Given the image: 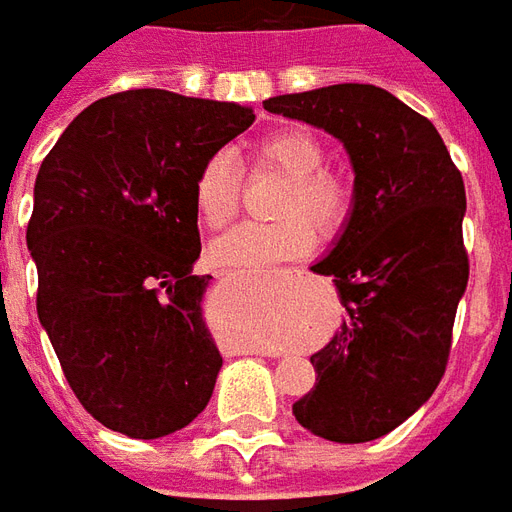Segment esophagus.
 Wrapping results in <instances>:
<instances>
[{"label":"esophagus","instance_id":"esophagus-1","mask_svg":"<svg viewBox=\"0 0 512 512\" xmlns=\"http://www.w3.org/2000/svg\"><path fill=\"white\" fill-rule=\"evenodd\" d=\"M301 274H304V268H287V271H282V276H301Z\"/></svg>","mask_w":512,"mask_h":512}]
</instances>
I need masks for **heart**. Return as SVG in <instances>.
Segmentation results:
<instances>
[{
  "label": "heart",
  "mask_w": 512,
  "mask_h": 512,
  "mask_svg": "<svg viewBox=\"0 0 512 512\" xmlns=\"http://www.w3.org/2000/svg\"><path fill=\"white\" fill-rule=\"evenodd\" d=\"M255 162L287 176L276 214L282 222H246L211 244L214 263L227 268H266L304 257L314 246V227L333 233L352 208L350 181L323 168L325 146L306 130H276L255 143ZM203 225L222 230L241 206V173L227 151L211 154L192 184Z\"/></svg>",
  "instance_id": "b5f03b06"
}]
</instances>
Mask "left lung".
<instances>
[{
  "label": "left lung",
  "instance_id": "obj_1",
  "mask_svg": "<svg viewBox=\"0 0 512 512\" xmlns=\"http://www.w3.org/2000/svg\"><path fill=\"white\" fill-rule=\"evenodd\" d=\"M263 105L333 135L355 173L350 214L312 266L333 276L347 317L309 358L317 382L293 415L331 442H372L415 415L445 374L469 279L464 181L437 127L380 86L336 83Z\"/></svg>",
  "mask_w": 512,
  "mask_h": 512
}]
</instances>
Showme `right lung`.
<instances>
[{"instance_id": "1", "label": "right lung", "mask_w": 512, "mask_h": 512, "mask_svg": "<svg viewBox=\"0 0 512 512\" xmlns=\"http://www.w3.org/2000/svg\"><path fill=\"white\" fill-rule=\"evenodd\" d=\"M238 102L132 89L92 102L40 165L26 246L37 317L105 429L160 439L206 410L222 355L203 317L192 184L252 127Z\"/></svg>"}]
</instances>
